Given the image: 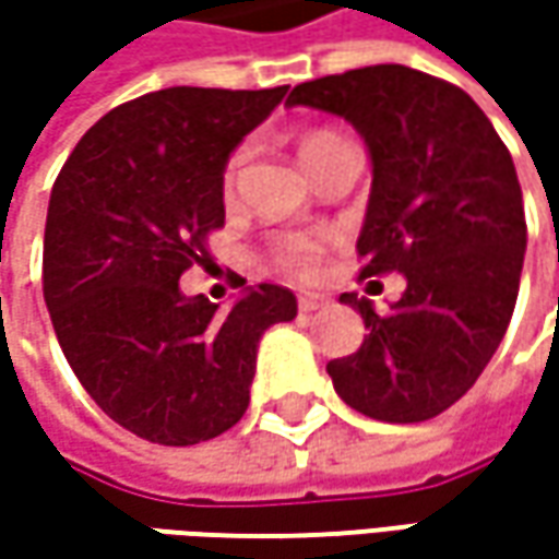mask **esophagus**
Segmentation results:
<instances>
[{
	"mask_svg": "<svg viewBox=\"0 0 559 559\" xmlns=\"http://www.w3.org/2000/svg\"><path fill=\"white\" fill-rule=\"evenodd\" d=\"M323 305H326V298H323V295H313V292H305V295H298V311H301V313L320 311Z\"/></svg>",
	"mask_w": 559,
	"mask_h": 559,
	"instance_id": "esophagus-1",
	"label": "esophagus"
}]
</instances>
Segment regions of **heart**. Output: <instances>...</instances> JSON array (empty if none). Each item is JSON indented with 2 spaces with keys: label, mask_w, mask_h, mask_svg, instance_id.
<instances>
[{
  "label": "heart",
  "mask_w": 559,
  "mask_h": 559,
  "mask_svg": "<svg viewBox=\"0 0 559 559\" xmlns=\"http://www.w3.org/2000/svg\"><path fill=\"white\" fill-rule=\"evenodd\" d=\"M338 145H345V140H342L338 133H333V130H308V133L298 140V152H301V162L308 164V170L313 174L320 164L333 155ZM239 164H242V152H236V155L229 158V164H226V189L236 183ZM323 251H326V246H323L320 239H289V242L273 248L270 261H273V267L286 270V273H313L317 264H320V258H323Z\"/></svg>",
  "instance_id": "1"
}]
</instances>
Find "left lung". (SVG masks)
<instances>
[{
	"instance_id": "8db88e82",
	"label": "left lung",
	"mask_w": 559,
	"mask_h": 559,
	"mask_svg": "<svg viewBox=\"0 0 559 559\" xmlns=\"http://www.w3.org/2000/svg\"><path fill=\"white\" fill-rule=\"evenodd\" d=\"M289 105L355 123L373 158L360 280H407L389 313L342 295L367 335L326 364L335 392L382 423L439 417L473 389L516 308L526 214L513 158L461 86L404 64L320 76Z\"/></svg>"
}]
</instances>
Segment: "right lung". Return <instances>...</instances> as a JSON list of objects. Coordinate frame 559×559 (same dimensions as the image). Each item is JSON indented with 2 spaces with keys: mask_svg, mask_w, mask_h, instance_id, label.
Instances as JSON below:
<instances>
[{
  "mask_svg": "<svg viewBox=\"0 0 559 559\" xmlns=\"http://www.w3.org/2000/svg\"><path fill=\"white\" fill-rule=\"evenodd\" d=\"M286 90L145 93L93 123L55 180L43 242L55 335L90 397L140 439L183 448L233 429L261 335L298 313L273 283L229 311L180 292L224 226L229 152Z\"/></svg>",
  "mask_w": 559,
  "mask_h": 559,
  "instance_id": "add662e5",
  "label": "right lung"
}]
</instances>
